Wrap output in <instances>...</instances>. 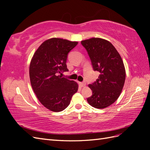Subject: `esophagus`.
Instances as JSON below:
<instances>
[{
  "instance_id": "obj_1",
  "label": "esophagus",
  "mask_w": 150,
  "mask_h": 150,
  "mask_svg": "<svg viewBox=\"0 0 150 150\" xmlns=\"http://www.w3.org/2000/svg\"><path fill=\"white\" fill-rule=\"evenodd\" d=\"M79 84L81 87H84L86 85V83L85 82H79Z\"/></svg>"
}]
</instances>
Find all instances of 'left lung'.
<instances>
[{
  "label": "left lung",
  "instance_id": "left-lung-1",
  "mask_svg": "<svg viewBox=\"0 0 150 150\" xmlns=\"http://www.w3.org/2000/svg\"><path fill=\"white\" fill-rule=\"evenodd\" d=\"M88 51L94 71L100 72L98 79L88 87L93 95L87 99L91 106L98 109L110 106L121 93L126 71L119 52L108 40L93 38L81 41Z\"/></svg>",
  "mask_w": 150,
  "mask_h": 150
}]
</instances>
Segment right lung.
Here are the masks:
<instances>
[{
  "label": "right lung",
  "instance_id": "1",
  "mask_svg": "<svg viewBox=\"0 0 150 150\" xmlns=\"http://www.w3.org/2000/svg\"><path fill=\"white\" fill-rule=\"evenodd\" d=\"M78 44L61 38H51L36 50L29 66L32 88L40 103L54 112L63 111L69 106L78 84L59 75L67 71V54Z\"/></svg>",
  "mask_w": 150,
  "mask_h": 150
}]
</instances>
